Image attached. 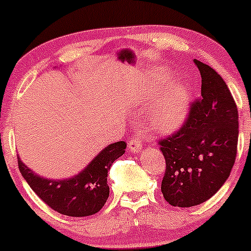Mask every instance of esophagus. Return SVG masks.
<instances>
[{
	"mask_svg": "<svg viewBox=\"0 0 251 251\" xmlns=\"http://www.w3.org/2000/svg\"><path fill=\"white\" fill-rule=\"evenodd\" d=\"M128 148L131 151H140L143 148V143L140 136H135V137H131L130 142H128Z\"/></svg>",
	"mask_w": 251,
	"mask_h": 251,
	"instance_id": "obj_1",
	"label": "esophagus"
}]
</instances>
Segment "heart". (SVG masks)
I'll list each match as a JSON object with an SVG mask.
<instances>
[{
  "label": "heart",
  "mask_w": 251,
  "mask_h": 251,
  "mask_svg": "<svg viewBox=\"0 0 251 251\" xmlns=\"http://www.w3.org/2000/svg\"><path fill=\"white\" fill-rule=\"evenodd\" d=\"M188 111V91L186 86L177 83L169 90L163 103L153 111L151 127L159 132H169L178 127Z\"/></svg>",
  "instance_id": "1"
}]
</instances>
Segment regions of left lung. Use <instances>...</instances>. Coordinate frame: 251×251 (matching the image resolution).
<instances>
[{
	"label": "left lung",
	"mask_w": 251,
	"mask_h": 251,
	"mask_svg": "<svg viewBox=\"0 0 251 251\" xmlns=\"http://www.w3.org/2000/svg\"><path fill=\"white\" fill-rule=\"evenodd\" d=\"M201 97L191 104L183 125L158 142L165 158L161 193L173 206L189 207L211 198L234 165L238 109L224 78L194 59Z\"/></svg>",
	"instance_id": "1"
}]
</instances>
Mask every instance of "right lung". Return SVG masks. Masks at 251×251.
Masks as SVG:
<instances>
[{"mask_svg": "<svg viewBox=\"0 0 251 251\" xmlns=\"http://www.w3.org/2000/svg\"><path fill=\"white\" fill-rule=\"evenodd\" d=\"M125 149L126 143L124 141L109 144L88 164L87 168L69 179L40 177L19 158L18 166L30 188L50 209L67 216H90L104 206L109 197L108 171L111 164L125 153Z\"/></svg>", "mask_w": 251, "mask_h": 251, "instance_id": "right-lung-1", "label": "right lung"}]
</instances>
